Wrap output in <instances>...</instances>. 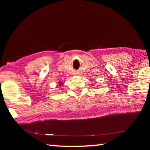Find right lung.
I'll return each mask as SVG.
<instances>
[{
	"label": "right lung",
	"mask_w": 150,
	"mask_h": 150,
	"mask_svg": "<svg viewBox=\"0 0 150 150\" xmlns=\"http://www.w3.org/2000/svg\"><path fill=\"white\" fill-rule=\"evenodd\" d=\"M59 85H62V83H59Z\"/></svg>",
	"instance_id": "1"
}]
</instances>
